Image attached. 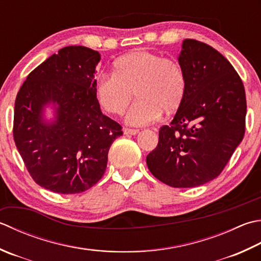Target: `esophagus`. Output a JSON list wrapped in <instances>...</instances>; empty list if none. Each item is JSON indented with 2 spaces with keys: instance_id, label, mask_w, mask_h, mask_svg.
Segmentation results:
<instances>
[{
  "instance_id": "34e87169",
  "label": "esophagus",
  "mask_w": 261,
  "mask_h": 261,
  "mask_svg": "<svg viewBox=\"0 0 261 261\" xmlns=\"http://www.w3.org/2000/svg\"><path fill=\"white\" fill-rule=\"evenodd\" d=\"M138 132H139L138 129H129V127H124L123 129V134L126 136H135Z\"/></svg>"
}]
</instances>
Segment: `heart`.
Here are the masks:
<instances>
[{
	"mask_svg": "<svg viewBox=\"0 0 261 261\" xmlns=\"http://www.w3.org/2000/svg\"><path fill=\"white\" fill-rule=\"evenodd\" d=\"M134 93L138 99L127 110L125 122L150 124L163 112L173 114L183 104L187 95L185 71L174 60L138 49L117 59L113 74L100 75L95 86L97 101L110 114H121Z\"/></svg>",
	"mask_w": 261,
	"mask_h": 261,
	"instance_id": "obj_1",
	"label": "heart"
}]
</instances>
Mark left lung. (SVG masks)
Wrapping results in <instances>:
<instances>
[{
    "mask_svg": "<svg viewBox=\"0 0 261 261\" xmlns=\"http://www.w3.org/2000/svg\"><path fill=\"white\" fill-rule=\"evenodd\" d=\"M178 64L187 95L146 162L151 174L173 188H193L217 177L246 129V91L238 72L215 48L185 39Z\"/></svg>",
    "mask_w": 261,
    "mask_h": 261,
    "instance_id": "8db88e82",
    "label": "left lung"
}]
</instances>
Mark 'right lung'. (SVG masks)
<instances>
[{
	"instance_id": "right-lung-1",
	"label": "right lung",
	"mask_w": 261,
	"mask_h": 261,
	"mask_svg": "<svg viewBox=\"0 0 261 261\" xmlns=\"http://www.w3.org/2000/svg\"><path fill=\"white\" fill-rule=\"evenodd\" d=\"M99 61L97 50L66 46L29 73L15 98V146L46 190L72 195L95 186L112 142L123 135L96 99Z\"/></svg>"
}]
</instances>
